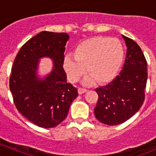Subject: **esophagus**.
Returning a JSON list of instances; mask_svg holds the SVG:
<instances>
[{"mask_svg":"<svg viewBox=\"0 0 156 156\" xmlns=\"http://www.w3.org/2000/svg\"><path fill=\"white\" fill-rule=\"evenodd\" d=\"M87 92V90L86 89H84V88H78V93H79V94H84Z\"/></svg>","mask_w":156,"mask_h":156,"instance_id":"esophagus-1","label":"esophagus"}]
</instances>
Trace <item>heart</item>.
<instances>
[{"label":"heart","mask_w":156,"mask_h":156,"mask_svg":"<svg viewBox=\"0 0 156 156\" xmlns=\"http://www.w3.org/2000/svg\"><path fill=\"white\" fill-rule=\"evenodd\" d=\"M123 56V47L118 39L94 37L80 43L74 55L65 56L63 69L72 83L79 80L86 70L88 74L83 80V84L91 85L96 80L106 83L116 75Z\"/></svg>","instance_id":"b5f03b06"}]
</instances>
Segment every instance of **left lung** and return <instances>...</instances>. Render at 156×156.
Segmentation results:
<instances>
[{"instance_id":"8db88e82","label":"left lung","mask_w":156,"mask_h":156,"mask_svg":"<svg viewBox=\"0 0 156 156\" xmlns=\"http://www.w3.org/2000/svg\"><path fill=\"white\" fill-rule=\"evenodd\" d=\"M122 37L127 48L122 70L108 84L95 89L98 94L95 117L110 126L124 122L140 109L148 79L147 62L140 48L133 40Z\"/></svg>"}]
</instances>
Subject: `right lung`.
Returning <instances> with one entry per match:
<instances>
[{
	"instance_id": "1",
	"label": "right lung",
	"mask_w": 156,
	"mask_h": 156,
	"mask_svg": "<svg viewBox=\"0 0 156 156\" xmlns=\"http://www.w3.org/2000/svg\"><path fill=\"white\" fill-rule=\"evenodd\" d=\"M69 39L66 33L41 32L22 47L14 61L9 83L14 102L23 116L40 127L61 123L78 96L76 88L67 83L62 66ZM43 57L53 64L45 76L39 71Z\"/></svg>"
}]
</instances>
